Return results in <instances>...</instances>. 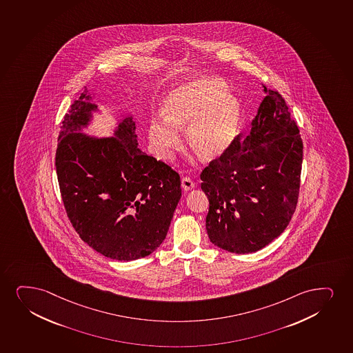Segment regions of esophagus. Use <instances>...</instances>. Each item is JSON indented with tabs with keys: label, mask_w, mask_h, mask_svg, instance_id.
<instances>
[{
	"label": "esophagus",
	"mask_w": 353,
	"mask_h": 353,
	"mask_svg": "<svg viewBox=\"0 0 353 353\" xmlns=\"http://www.w3.org/2000/svg\"><path fill=\"white\" fill-rule=\"evenodd\" d=\"M182 187L185 192H189L195 188V183L192 182V179L189 177H183L182 179Z\"/></svg>",
	"instance_id": "34e87169"
}]
</instances>
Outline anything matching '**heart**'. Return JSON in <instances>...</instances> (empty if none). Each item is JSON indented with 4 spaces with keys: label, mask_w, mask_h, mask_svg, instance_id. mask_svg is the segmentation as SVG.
Segmentation results:
<instances>
[{
    "label": "heart",
    "mask_w": 353,
    "mask_h": 353,
    "mask_svg": "<svg viewBox=\"0 0 353 353\" xmlns=\"http://www.w3.org/2000/svg\"><path fill=\"white\" fill-rule=\"evenodd\" d=\"M163 117L148 125L153 151L163 159L170 158L181 144L179 128H185L189 148L205 161H214L226 152L239 128V102L227 95L226 83L203 77L172 89L163 101Z\"/></svg>",
    "instance_id": "obj_1"
}]
</instances>
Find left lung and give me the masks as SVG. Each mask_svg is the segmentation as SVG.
Masks as SVG:
<instances>
[{
	"label": "left lung",
	"mask_w": 353,
	"mask_h": 353,
	"mask_svg": "<svg viewBox=\"0 0 353 353\" xmlns=\"http://www.w3.org/2000/svg\"><path fill=\"white\" fill-rule=\"evenodd\" d=\"M251 131L201 172L208 197L205 228L215 246L232 253L259 251L279 238L295 212L303 144L279 92L263 85Z\"/></svg>",
	"instance_id": "left-lung-1"
}]
</instances>
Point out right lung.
<instances>
[{"mask_svg":"<svg viewBox=\"0 0 353 353\" xmlns=\"http://www.w3.org/2000/svg\"><path fill=\"white\" fill-rule=\"evenodd\" d=\"M95 94L87 88L61 122L56 170L66 214L81 239L115 261L146 257L165 239L182 189L165 163L138 148L132 114L112 137L87 134Z\"/></svg>","mask_w":353,"mask_h":353,"instance_id":"obj_1","label":"right lung"}]
</instances>
